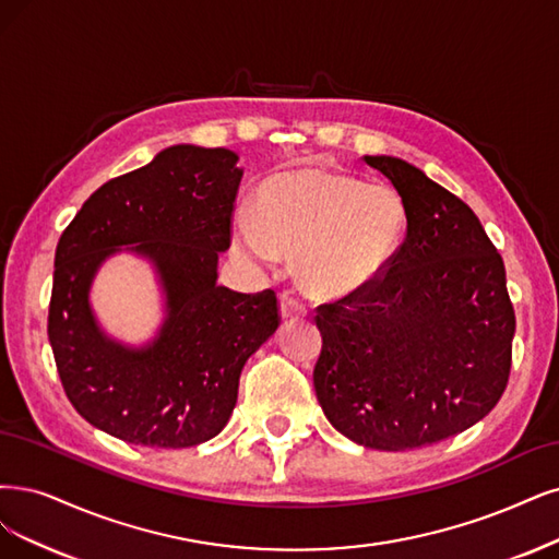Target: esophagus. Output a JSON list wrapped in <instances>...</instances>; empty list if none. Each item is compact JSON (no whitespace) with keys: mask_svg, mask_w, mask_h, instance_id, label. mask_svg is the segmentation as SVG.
<instances>
[{"mask_svg":"<svg viewBox=\"0 0 559 559\" xmlns=\"http://www.w3.org/2000/svg\"><path fill=\"white\" fill-rule=\"evenodd\" d=\"M306 316V306L293 297L290 293H283L281 295V318L283 320H297V318H304Z\"/></svg>","mask_w":559,"mask_h":559,"instance_id":"obj_1","label":"esophagus"}]
</instances>
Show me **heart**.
Returning a JSON list of instances; mask_svg holds the SVG:
<instances>
[{
	"label": "heart",
	"mask_w": 559,
	"mask_h": 559,
	"mask_svg": "<svg viewBox=\"0 0 559 559\" xmlns=\"http://www.w3.org/2000/svg\"><path fill=\"white\" fill-rule=\"evenodd\" d=\"M407 227L403 195L389 183L304 168L266 179L255 216L237 214L233 248L260 264L297 255V278L318 299H345L373 287Z\"/></svg>",
	"instance_id": "b5f03b06"
}]
</instances>
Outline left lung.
Listing matches in <instances>:
<instances>
[{
    "label": "left lung",
    "mask_w": 559,
    "mask_h": 559,
    "mask_svg": "<svg viewBox=\"0 0 559 559\" xmlns=\"http://www.w3.org/2000/svg\"><path fill=\"white\" fill-rule=\"evenodd\" d=\"M407 206V233L366 293L318 308L324 417L368 449L459 436L498 405L515 332L504 262L469 206L396 156H364Z\"/></svg>",
    "instance_id": "8db88e82"
}]
</instances>
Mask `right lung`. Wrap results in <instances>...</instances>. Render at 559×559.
<instances>
[{
	"instance_id": "obj_1",
	"label": "right lung",
	"mask_w": 559,
	"mask_h": 559,
	"mask_svg": "<svg viewBox=\"0 0 559 559\" xmlns=\"http://www.w3.org/2000/svg\"><path fill=\"white\" fill-rule=\"evenodd\" d=\"M237 160L223 147L175 144L103 183L59 237L48 313L57 373L80 417L112 438L156 449L216 438L243 364L281 324L274 290L216 283L243 177ZM117 252L147 259L164 295V322L142 346L108 337L88 301Z\"/></svg>"
}]
</instances>
